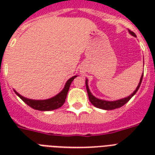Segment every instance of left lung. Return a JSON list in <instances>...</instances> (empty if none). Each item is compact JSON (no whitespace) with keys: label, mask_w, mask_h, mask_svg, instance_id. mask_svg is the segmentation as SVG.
I'll return each mask as SVG.
<instances>
[{"label":"left lung","mask_w":155,"mask_h":155,"mask_svg":"<svg viewBox=\"0 0 155 155\" xmlns=\"http://www.w3.org/2000/svg\"><path fill=\"white\" fill-rule=\"evenodd\" d=\"M129 31H130V33L133 35V36L136 37V35H135L133 31H131L130 30H129ZM142 77H143V74H142V77H141V80H140L139 84H138V86L137 87L136 90L134 92V93H132V94L130 95V96H129L128 97H125L124 99L118 100V101H103V100L97 99V98H96L94 96H92V93L90 92L88 86H87V80H86V81H85V83H86V88H87V95H88V98H89L90 102H91L95 107L101 108V109H105V110H112V109L120 108V107H122L124 104H125L127 103V102L132 98L133 96L137 92V90H138L140 85H141V83H142Z\"/></svg>","instance_id":"1"}]
</instances>
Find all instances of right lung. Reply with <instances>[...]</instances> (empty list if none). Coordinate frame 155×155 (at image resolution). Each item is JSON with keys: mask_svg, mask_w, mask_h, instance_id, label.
Wrapping results in <instances>:
<instances>
[{"mask_svg": "<svg viewBox=\"0 0 155 155\" xmlns=\"http://www.w3.org/2000/svg\"><path fill=\"white\" fill-rule=\"evenodd\" d=\"M76 77V75L73 76V77L70 78L69 80L67 81L65 84V87L63 89V91L61 92H59L58 95H56L55 97H52L51 99L48 100H43V101H35V100H30L27 99V98H25L23 97L22 96H21L19 93L15 92V93L18 95V97H20L21 99L23 101L25 102L26 104L31 107L34 109H36V110L39 111H51L54 110V109H57V108H60L61 106L63 105L64 102L66 101V97H67V95H68V90H69V87H70V85L71 84V82L73 81V80Z\"/></svg>", "mask_w": 155, "mask_h": 155, "instance_id": "right-lung-1", "label": "right lung"}]
</instances>
